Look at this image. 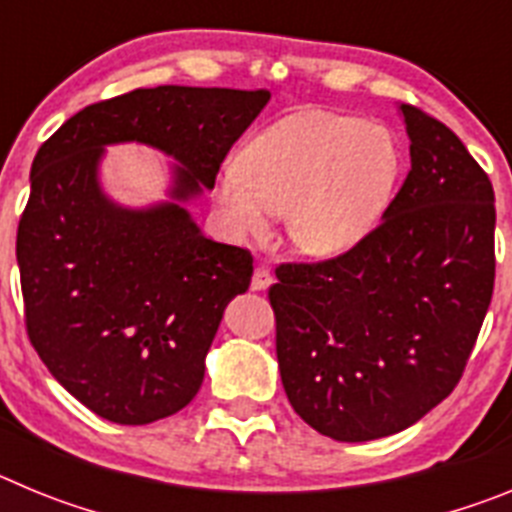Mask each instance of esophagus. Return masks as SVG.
Listing matches in <instances>:
<instances>
[{
	"label": "esophagus",
	"mask_w": 512,
	"mask_h": 512,
	"mask_svg": "<svg viewBox=\"0 0 512 512\" xmlns=\"http://www.w3.org/2000/svg\"><path fill=\"white\" fill-rule=\"evenodd\" d=\"M271 282H274V277H271V274H269V269L259 266V269L253 271L251 289H253V292H264V289L271 287Z\"/></svg>",
	"instance_id": "esophagus-1"
}]
</instances>
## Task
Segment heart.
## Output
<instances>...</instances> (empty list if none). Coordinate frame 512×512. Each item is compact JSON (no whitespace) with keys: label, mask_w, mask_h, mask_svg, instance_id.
Segmentation results:
<instances>
[{"label":"heart","mask_w":512,"mask_h":512,"mask_svg":"<svg viewBox=\"0 0 512 512\" xmlns=\"http://www.w3.org/2000/svg\"><path fill=\"white\" fill-rule=\"evenodd\" d=\"M400 176V148L382 125L307 112L274 122L217 176L215 200L235 235H264L284 212L289 243L318 261L369 238Z\"/></svg>","instance_id":"obj_1"}]
</instances>
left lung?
<instances>
[{
    "label": "left lung",
    "instance_id": "1",
    "mask_svg": "<svg viewBox=\"0 0 512 512\" xmlns=\"http://www.w3.org/2000/svg\"><path fill=\"white\" fill-rule=\"evenodd\" d=\"M410 174L341 259L282 264L269 289L295 413L333 441L418 423L467 366L495 284V192L443 122L397 107Z\"/></svg>",
    "mask_w": 512,
    "mask_h": 512
}]
</instances>
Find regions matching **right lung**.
Masks as SVG:
<instances>
[{"mask_svg":"<svg viewBox=\"0 0 512 512\" xmlns=\"http://www.w3.org/2000/svg\"><path fill=\"white\" fill-rule=\"evenodd\" d=\"M269 92L135 89L76 112L40 146L17 228L27 336L48 372L99 418L146 425L187 408L223 312L251 284V253L210 241L187 205L215 187ZM172 158L164 201L130 208L101 187L107 145Z\"/></svg>","mask_w":512,"mask_h":512,"instance_id":"obj_1","label":"right lung"}]
</instances>
